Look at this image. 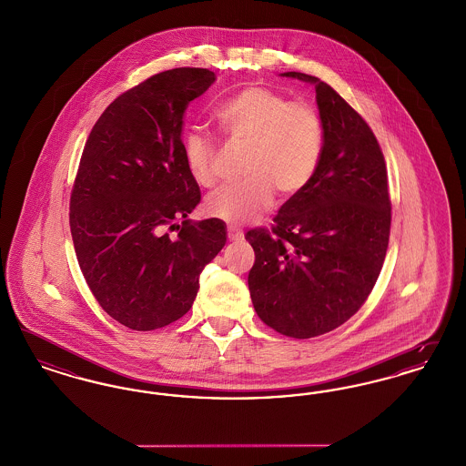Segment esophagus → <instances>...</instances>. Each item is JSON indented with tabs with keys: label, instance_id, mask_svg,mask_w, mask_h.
Returning <instances> with one entry per match:
<instances>
[{
	"label": "esophagus",
	"instance_id": "esophagus-1",
	"mask_svg": "<svg viewBox=\"0 0 466 466\" xmlns=\"http://www.w3.org/2000/svg\"><path fill=\"white\" fill-rule=\"evenodd\" d=\"M228 239L230 241H241L244 238L243 230H239V228H236V227H228Z\"/></svg>",
	"mask_w": 466,
	"mask_h": 466
}]
</instances>
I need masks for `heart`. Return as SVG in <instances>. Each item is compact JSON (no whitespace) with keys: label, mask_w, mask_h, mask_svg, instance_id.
Listing matches in <instances>:
<instances>
[{"label":"heart","mask_w":466,"mask_h":466,"mask_svg":"<svg viewBox=\"0 0 466 466\" xmlns=\"http://www.w3.org/2000/svg\"><path fill=\"white\" fill-rule=\"evenodd\" d=\"M213 116L230 137L248 143L246 177L209 196L206 209L223 222L244 223L267 209L276 188L283 196L302 192L316 175L325 150V126L314 106L289 101L276 90L249 86L225 97ZM181 156L200 187L215 183L217 148L208 134L187 131Z\"/></svg>","instance_id":"heart-1"}]
</instances>
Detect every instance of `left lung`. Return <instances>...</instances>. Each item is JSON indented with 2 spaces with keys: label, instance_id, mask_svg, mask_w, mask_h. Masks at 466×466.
I'll return each mask as SVG.
<instances>
[{
  "label": "left lung",
  "instance_id": "left-lung-1",
  "mask_svg": "<svg viewBox=\"0 0 466 466\" xmlns=\"http://www.w3.org/2000/svg\"><path fill=\"white\" fill-rule=\"evenodd\" d=\"M314 86L325 150L309 185L274 217L272 232L244 238L255 264L253 308L276 332L309 339L332 332L363 306L386 257L391 225L388 173L376 136L316 76L281 73Z\"/></svg>",
  "mask_w": 466,
  "mask_h": 466
}]
</instances>
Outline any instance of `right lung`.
Masks as SVG:
<instances>
[{
    "instance_id": "1",
    "label": "right lung",
    "mask_w": 466,
    "mask_h": 466,
    "mask_svg": "<svg viewBox=\"0 0 466 466\" xmlns=\"http://www.w3.org/2000/svg\"><path fill=\"white\" fill-rule=\"evenodd\" d=\"M215 80L202 67L162 71L118 96L87 137L71 238L96 300L127 329L156 330L187 314L202 268L227 243L222 220H187L200 190L181 156L185 110Z\"/></svg>"
}]
</instances>
